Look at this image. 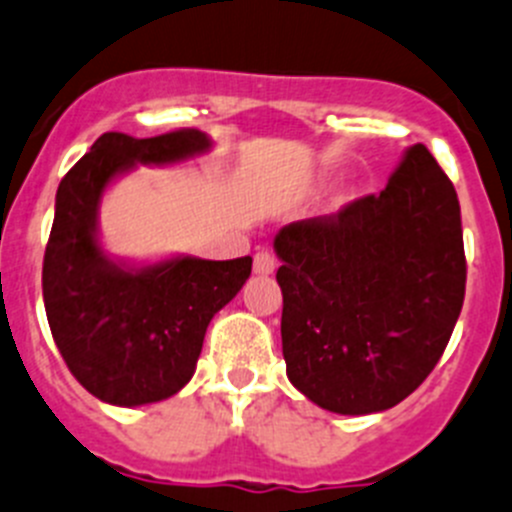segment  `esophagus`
<instances>
[{
    "instance_id": "34e87169",
    "label": "esophagus",
    "mask_w": 512,
    "mask_h": 512,
    "mask_svg": "<svg viewBox=\"0 0 512 512\" xmlns=\"http://www.w3.org/2000/svg\"><path fill=\"white\" fill-rule=\"evenodd\" d=\"M277 267V260L275 255H270V252H257L255 255V272L257 275H272Z\"/></svg>"
}]
</instances>
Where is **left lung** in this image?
<instances>
[{
  "label": "left lung",
  "mask_w": 512,
  "mask_h": 512,
  "mask_svg": "<svg viewBox=\"0 0 512 512\" xmlns=\"http://www.w3.org/2000/svg\"><path fill=\"white\" fill-rule=\"evenodd\" d=\"M290 382L340 415L382 413L433 372L463 310L460 202L425 145L380 195L275 235Z\"/></svg>",
  "instance_id": "left-lung-1"
}]
</instances>
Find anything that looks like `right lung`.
<instances>
[{"label":"right lung","mask_w":512,"mask_h":512,"mask_svg":"<svg viewBox=\"0 0 512 512\" xmlns=\"http://www.w3.org/2000/svg\"><path fill=\"white\" fill-rule=\"evenodd\" d=\"M210 147L200 130L147 140L104 132L59 182L42 267L44 310L69 372L102 403L137 408L180 393L195 375L210 320L250 277L252 257L127 265L99 245L109 182L137 165H175Z\"/></svg>","instance_id":"right-lung-1"}]
</instances>
